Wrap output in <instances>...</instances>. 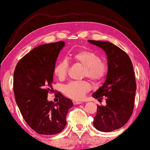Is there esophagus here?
I'll list each match as a JSON object with an SVG mask.
<instances>
[{"instance_id": "obj_1", "label": "esophagus", "mask_w": 150, "mask_h": 150, "mask_svg": "<svg viewBox=\"0 0 150 150\" xmlns=\"http://www.w3.org/2000/svg\"><path fill=\"white\" fill-rule=\"evenodd\" d=\"M73 104L76 105V104H82V102H80V101H76V100H73Z\"/></svg>"}]
</instances>
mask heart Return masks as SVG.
Listing matches in <instances>:
<instances>
[{
	"instance_id": "obj_1",
	"label": "heart",
	"mask_w": 150,
	"mask_h": 150,
	"mask_svg": "<svg viewBox=\"0 0 150 150\" xmlns=\"http://www.w3.org/2000/svg\"><path fill=\"white\" fill-rule=\"evenodd\" d=\"M71 60L84 67L83 77H88L91 81H102L108 73V65L102 61L96 54L87 50H81L69 55ZM68 61L62 59L59 61L54 68V73L60 80H63L68 74ZM91 85L87 81H71L63 87L64 95L75 100H81L91 90Z\"/></svg>"
}]
</instances>
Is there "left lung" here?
Returning <instances> with one entry per match:
<instances>
[{"mask_svg":"<svg viewBox=\"0 0 150 150\" xmlns=\"http://www.w3.org/2000/svg\"><path fill=\"white\" fill-rule=\"evenodd\" d=\"M103 49L108 59V70L106 81L92 94L99 101L105 98L106 106H97L95 128L103 132L120 129L132 115L136 82L133 64L127 54L109 42L88 40Z\"/></svg>","mask_w":150,"mask_h":150,"instance_id":"1","label":"left lung"}]
</instances>
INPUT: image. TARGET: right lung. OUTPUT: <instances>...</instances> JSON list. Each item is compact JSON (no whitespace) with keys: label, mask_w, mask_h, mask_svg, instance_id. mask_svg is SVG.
<instances>
[{"label":"right lung","mask_w":150,"mask_h":150,"mask_svg":"<svg viewBox=\"0 0 150 150\" xmlns=\"http://www.w3.org/2000/svg\"><path fill=\"white\" fill-rule=\"evenodd\" d=\"M64 42L40 45L27 54L17 64L13 75L16 103L28 125L41 135H55L66 126L70 99L57 93L59 101L47 100L52 91L55 62Z\"/></svg>","instance_id":"add662e5"}]
</instances>
